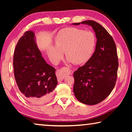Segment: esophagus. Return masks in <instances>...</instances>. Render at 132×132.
<instances>
[{
    "mask_svg": "<svg viewBox=\"0 0 132 132\" xmlns=\"http://www.w3.org/2000/svg\"><path fill=\"white\" fill-rule=\"evenodd\" d=\"M64 68H63L62 69V70H58L57 72H56V76H57V81H62V80H63L64 79V73L63 72V71H62V70L63 69H64ZM68 69V74L69 75V74H71V73H73V71L72 70H70V69H68V68H66Z\"/></svg>",
    "mask_w": 132,
    "mask_h": 132,
    "instance_id": "obj_1",
    "label": "esophagus"
}]
</instances>
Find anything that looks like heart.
<instances>
[{
    "label": "heart",
    "mask_w": 132,
    "mask_h": 132,
    "mask_svg": "<svg viewBox=\"0 0 132 132\" xmlns=\"http://www.w3.org/2000/svg\"><path fill=\"white\" fill-rule=\"evenodd\" d=\"M95 44V35L90 31L66 28L58 32L55 39V46L48 48V54L54 63H58L65 52L68 63L82 64L91 58Z\"/></svg>",
    "instance_id": "1"
}]
</instances>
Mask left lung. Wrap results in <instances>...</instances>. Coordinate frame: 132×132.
Masks as SVG:
<instances>
[{"mask_svg":"<svg viewBox=\"0 0 132 132\" xmlns=\"http://www.w3.org/2000/svg\"><path fill=\"white\" fill-rule=\"evenodd\" d=\"M80 24L93 28L97 43L89 61L74 72L73 93L80 102L92 105L104 100L114 88L119 65L117 51L112 37L100 24L86 20L72 24Z\"/></svg>","mask_w":132,"mask_h":132,"instance_id":"obj_1","label":"left lung"}]
</instances>
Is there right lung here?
<instances>
[{
    "label": "right lung",
    "instance_id": "obj_1",
    "mask_svg": "<svg viewBox=\"0 0 132 132\" xmlns=\"http://www.w3.org/2000/svg\"><path fill=\"white\" fill-rule=\"evenodd\" d=\"M13 68L21 94L33 104L48 102L57 84L55 69L42 56L32 31L24 33L15 46Z\"/></svg>",
    "mask_w": 132,
    "mask_h": 132
}]
</instances>
